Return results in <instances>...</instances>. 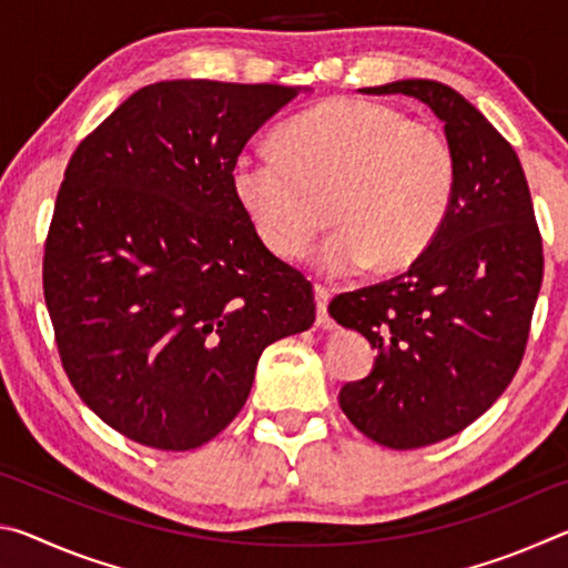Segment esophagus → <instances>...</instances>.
Instances as JSON below:
<instances>
[{"label":"esophagus","instance_id":"obj_1","mask_svg":"<svg viewBox=\"0 0 568 568\" xmlns=\"http://www.w3.org/2000/svg\"><path fill=\"white\" fill-rule=\"evenodd\" d=\"M328 303H331V291L323 285H315V307H318V325H328Z\"/></svg>","mask_w":568,"mask_h":568}]
</instances>
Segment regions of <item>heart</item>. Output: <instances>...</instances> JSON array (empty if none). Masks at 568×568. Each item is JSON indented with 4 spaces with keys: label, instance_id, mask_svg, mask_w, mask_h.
Returning <instances> with one entry per match:
<instances>
[{
    "label": "heart",
    "instance_id": "b5f03b06",
    "mask_svg": "<svg viewBox=\"0 0 568 568\" xmlns=\"http://www.w3.org/2000/svg\"><path fill=\"white\" fill-rule=\"evenodd\" d=\"M230 182L257 237L285 261L307 253L331 213L338 230L315 263L343 277L416 261L454 205L458 162L434 124L343 98L283 124L275 150L240 152Z\"/></svg>",
    "mask_w": 568,
    "mask_h": 568
}]
</instances>
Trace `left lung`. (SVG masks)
Segmentation results:
<instances>
[{
    "instance_id": "left-lung-1",
    "label": "left lung",
    "mask_w": 568,
    "mask_h": 568,
    "mask_svg": "<svg viewBox=\"0 0 568 568\" xmlns=\"http://www.w3.org/2000/svg\"><path fill=\"white\" fill-rule=\"evenodd\" d=\"M358 92L428 104L458 162L434 243L406 273L328 305L378 351L368 376L341 388L343 413L381 446L423 448L484 416L516 376L541 291V235L514 148L466 98L434 80Z\"/></svg>"
}]
</instances>
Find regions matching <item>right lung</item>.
Returning <instances> with one entry per match:
<instances>
[{
	"label": "right lung",
	"mask_w": 568,
	"mask_h": 568,
	"mask_svg": "<svg viewBox=\"0 0 568 568\" xmlns=\"http://www.w3.org/2000/svg\"><path fill=\"white\" fill-rule=\"evenodd\" d=\"M305 88L148 84L67 165L44 301L80 398L134 444L190 450L245 406L267 345L315 321L313 285L237 205L230 170Z\"/></svg>",
	"instance_id": "1"
}]
</instances>
